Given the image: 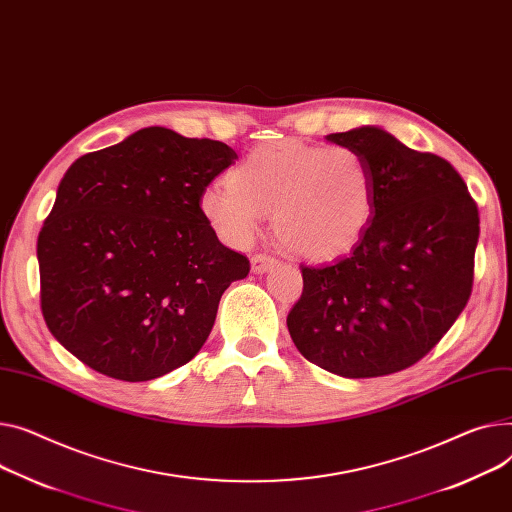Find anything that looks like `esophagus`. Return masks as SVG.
<instances>
[{"label": "esophagus", "instance_id": "esophagus-1", "mask_svg": "<svg viewBox=\"0 0 512 512\" xmlns=\"http://www.w3.org/2000/svg\"><path fill=\"white\" fill-rule=\"evenodd\" d=\"M274 265H276V259L271 257V255L255 253V255L251 257V267H253L255 274H263V271H267L269 267H274Z\"/></svg>", "mask_w": 512, "mask_h": 512}]
</instances>
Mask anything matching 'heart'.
<instances>
[{
  "label": "heart",
  "mask_w": 512,
  "mask_h": 512,
  "mask_svg": "<svg viewBox=\"0 0 512 512\" xmlns=\"http://www.w3.org/2000/svg\"><path fill=\"white\" fill-rule=\"evenodd\" d=\"M374 203L377 181L358 150L298 140L251 150L230 181L199 197L203 218L228 245H249L271 212L280 243L306 259L348 253L368 230Z\"/></svg>",
  "instance_id": "b5f03b06"
}]
</instances>
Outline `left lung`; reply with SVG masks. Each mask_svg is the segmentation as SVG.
I'll use <instances>...</instances> for the list:
<instances>
[{"label": "left lung", "mask_w": 512, "mask_h": 512, "mask_svg": "<svg viewBox=\"0 0 512 512\" xmlns=\"http://www.w3.org/2000/svg\"><path fill=\"white\" fill-rule=\"evenodd\" d=\"M327 140L368 160L377 203L352 253L300 265L302 296L286 323L309 362L346 379L383 377L422 360L465 309L478 206L451 162L381 127Z\"/></svg>", "instance_id": "1"}]
</instances>
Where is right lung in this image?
Here are the masks:
<instances>
[{
	"label": "right lung",
	"mask_w": 512,
	"mask_h": 512,
	"mask_svg": "<svg viewBox=\"0 0 512 512\" xmlns=\"http://www.w3.org/2000/svg\"><path fill=\"white\" fill-rule=\"evenodd\" d=\"M234 160L222 142L146 127L67 168L37 243L41 311L67 352L138 383L201 350L224 290L251 269L199 208Z\"/></svg>",
	"instance_id": "1"
}]
</instances>
